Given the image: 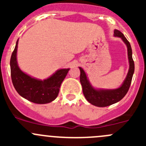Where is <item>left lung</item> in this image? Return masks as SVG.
I'll list each match as a JSON object with an SVG mask.
<instances>
[{
  "label": "left lung",
  "mask_w": 146,
  "mask_h": 146,
  "mask_svg": "<svg viewBox=\"0 0 146 146\" xmlns=\"http://www.w3.org/2000/svg\"><path fill=\"white\" fill-rule=\"evenodd\" d=\"M114 35L115 36L120 37L126 44L127 46L128 58H129V69L127 76L123 84L119 88L113 90L95 89L91 85L83 69L79 67L80 70V81L82 87L84 96L90 104L97 107H107L120 101L129 91L131 83L132 77L134 73V61L132 58V50L130 43L126 39L124 35L117 29H114Z\"/></svg>",
  "instance_id": "8db88e82"
}]
</instances>
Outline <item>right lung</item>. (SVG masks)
Instances as JSON below:
<instances>
[{"label":"right lung","instance_id":"obj_1","mask_svg":"<svg viewBox=\"0 0 146 146\" xmlns=\"http://www.w3.org/2000/svg\"><path fill=\"white\" fill-rule=\"evenodd\" d=\"M17 44L18 40L10 62L12 82L15 89L20 96L36 104H47L54 101L58 96L61 83L70 68L59 69L44 80L31 77L22 71L17 65Z\"/></svg>","mask_w":146,"mask_h":146}]
</instances>
